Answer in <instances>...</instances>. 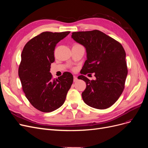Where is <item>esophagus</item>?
<instances>
[{
	"mask_svg": "<svg viewBox=\"0 0 148 148\" xmlns=\"http://www.w3.org/2000/svg\"><path fill=\"white\" fill-rule=\"evenodd\" d=\"M77 81H78L77 77H76V76H74V77H73V82H77Z\"/></svg>",
	"mask_w": 148,
	"mask_h": 148,
	"instance_id": "34e87169",
	"label": "esophagus"
}]
</instances>
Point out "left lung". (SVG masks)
Listing matches in <instances>:
<instances>
[{
    "mask_svg": "<svg viewBox=\"0 0 148 148\" xmlns=\"http://www.w3.org/2000/svg\"><path fill=\"white\" fill-rule=\"evenodd\" d=\"M71 38L86 49L82 74L95 73L96 77L91 81L84 75L78 77L86 84L82 95L84 102L95 109L109 108L122 95L128 73L123 46L99 30L73 32Z\"/></svg>",
    "mask_w": 148,
    "mask_h": 148,
    "instance_id": "obj_1",
    "label": "left lung"
}]
</instances>
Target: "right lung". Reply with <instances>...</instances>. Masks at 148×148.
<instances>
[{
	"mask_svg": "<svg viewBox=\"0 0 148 148\" xmlns=\"http://www.w3.org/2000/svg\"><path fill=\"white\" fill-rule=\"evenodd\" d=\"M70 33L43 32L29 40L22 51L18 69L22 89L31 104L43 112H51L63 105L73 83L70 72L57 79H53L50 72L57 44Z\"/></svg>",
	"mask_w": 148,
	"mask_h": 148,
	"instance_id": "1",
	"label": "right lung"
}]
</instances>
